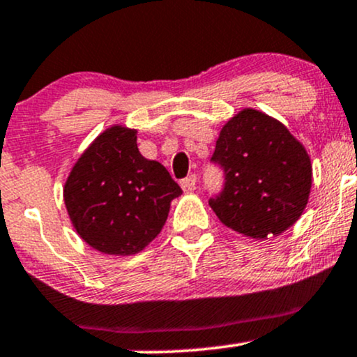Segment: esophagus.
Returning <instances> with one entry per match:
<instances>
[{"label": "esophagus", "mask_w": 357, "mask_h": 357, "mask_svg": "<svg viewBox=\"0 0 357 357\" xmlns=\"http://www.w3.org/2000/svg\"><path fill=\"white\" fill-rule=\"evenodd\" d=\"M180 185H182V189L185 190V192H192L195 185H197V177H195V175H189V177H185L180 182Z\"/></svg>", "instance_id": "34e87169"}]
</instances>
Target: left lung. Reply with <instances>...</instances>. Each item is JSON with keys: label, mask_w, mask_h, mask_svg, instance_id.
Here are the masks:
<instances>
[{"label": "left lung", "mask_w": 357, "mask_h": 357, "mask_svg": "<svg viewBox=\"0 0 357 357\" xmlns=\"http://www.w3.org/2000/svg\"><path fill=\"white\" fill-rule=\"evenodd\" d=\"M211 162L225 183L209 199L220 221L250 238L278 236L301 216L312 189L306 149L279 121L245 109L221 129Z\"/></svg>", "instance_id": "8db88e82"}]
</instances>
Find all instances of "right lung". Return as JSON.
<instances>
[{
    "mask_svg": "<svg viewBox=\"0 0 357 357\" xmlns=\"http://www.w3.org/2000/svg\"><path fill=\"white\" fill-rule=\"evenodd\" d=\"M134 129L102 132L73 167L64 204L76 233L109 255H132L162 231L182 189L167 168L146 160Z\"/></svg>",
    "mask_w": 357,
    "mask_h": 357,
    "instance_id": "add662e5",
    "label": "right lung"
}]
</instances>
